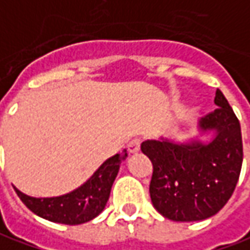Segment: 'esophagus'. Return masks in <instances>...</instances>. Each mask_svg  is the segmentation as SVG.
<instances>
[{
	"mask_svg": "<svg viewBox=\"0 0 250 250\" xmlns=\"http://www.w3.org/2000/svg\"><path fill=\"white\" fill-rule=\"evenodd\" d=\"M140 145H141V140L134 138V140H131L127 144V148H128V151L131 152V153H137V152L140 151Z\"/></svg>",
	"mask_w": 250,
	"mask_h": 250,
	"instance_id": "1",
	"label": "esophagus"
}]
</instances>
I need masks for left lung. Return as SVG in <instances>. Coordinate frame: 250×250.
Masks as SVG:
<instances>
[{"label":"left lung","mask_w":250,"mask_h":250,"mask_svg":"<svg viewBox=\"0 0 250 250\" xmlns=\"http://www.w3.org/2000/svg\"><path fill=\"white\" fill-rule=\"evenodd\" d=\"M217 108L196 122V134L177 141L160 135L141 151L153 165L152 205L173 221H201L219 213L235 189L242 166L241 125L220 90Z\"/></svg>","instance_id":"obj_1"}]
</instances>
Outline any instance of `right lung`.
<instances>
[{
	"instance_id": "1",
	"label": "right lung",
	"mask_w": 250,
	"mask_h": 250,
	"mask_svg": "<svg viewBox=\"0 0 250 250\" xmlns=\"http://www.w3.org/2000/svg\"><path fill=\"white\" fill-rule=\"evenodd\" d=\"M127 151L116 153L99 166L94 174L76 189L51 198H34L15 188L18 196L34 214L59 224H83L95 219L105 209L122 162Z\"/></svg>"
}]
</instances>
